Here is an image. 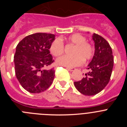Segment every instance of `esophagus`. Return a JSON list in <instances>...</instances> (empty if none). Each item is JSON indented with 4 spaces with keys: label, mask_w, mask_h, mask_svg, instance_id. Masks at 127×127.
I'll use <instances>...</instances> for the list:
<instances>
[{
    "label": "esophagus",
    "mask_w": 127,
    "mask_h": 127,
    "mask_svg": "<svg viewBox=\"0 0 127 127\" xmlns=\"http://www.w3.org/2000/svg\"><path fill=\"white\" fill-rule=\"evenodd\" d=\"M66 69H67L68 70H70V71H73V70H76L75 68H70V67H67Z\"/></svg>",
    "instance_id": "esophagus-1"
}]
</instances>
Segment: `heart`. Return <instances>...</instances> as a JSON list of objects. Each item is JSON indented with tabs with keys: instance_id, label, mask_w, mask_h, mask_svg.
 <instances>
[{
	"instance_id": "1",
	"label": "heart",
	"mask_w": 127,
	"mask_h": 127,
	"mask_svg": "<svg viewBox=\"0 0 127 127\" xmlns=\"http://www.w3.org/2000/svg\"><path fill=\"white\" fill-rule=\"evenodd\" d=\"M65 40L69 44L74 45L72 56L64 55L58 58L56 63L58 65L66 67H74L79 66L85 62L88 61L94 55V48L90 44L86 42V39L79 33H74L65 39L57 38L51 42L50 51L55 57L60 56L64 51V45L63 41Z\"/></svg>"
}]
</instances>
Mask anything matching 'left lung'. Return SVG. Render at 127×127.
<instances>
[{
	"label": "left lung",
	"mask_w": 127,
	"mask_h": 127,
	"mask_svg": "<svg viewBox=\"0 0 127 127\" xmlns=\"http://www.w3.org/2000/svg\"><path fill=\"white\" fill-rule=\"evenodd\" d=\"M95 53L88 65L90 71L81 80L74 82V86L81 94L94 95L101 92L108 84L114 64L112 49L102 36L94 33Z\"/></svg>",
	"instance_id": "1"
}]
</instances>
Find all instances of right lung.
<instances>
[{"label":"right lung","mask_w":127,"mask_h":127,"mask_svg":"<svg viewBox=\"0 0 127 127\" xmlns=\"http://www.w3.org/2000/svg\"><path fill=\"white\" fill-rule=\"evenodd\" d=\"M55 39L54 34L36 33L25 37L18 44L14 56L16 76L29 92H42L53 81L54 69L44 68L54 62L50 46Z\"/></svg>","instance_id":"1"}]
</instances>
